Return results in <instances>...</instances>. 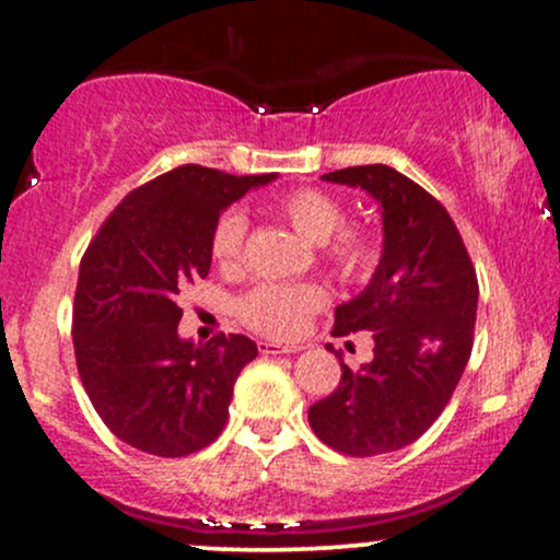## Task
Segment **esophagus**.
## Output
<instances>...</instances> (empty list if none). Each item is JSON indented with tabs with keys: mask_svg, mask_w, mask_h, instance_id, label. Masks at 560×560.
I'll return each instance as SVG.
<instances>
[{
	"mask_svg": "<svg viewBox=\"0 0 560 560\" xmlns=\"http://www.w3.org/2000/svg\"><path fill=\"white\" fill-rule=\"evenodd\" d=\"M260 355H289V352H300V345H279V342H260Z\"/></svg>",
	"mask_w": 560,
	"mask_h": 560,
	"instance_id": "34e87169",
	"label": "esophagus"
}]
</instances>
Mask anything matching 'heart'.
<instances>
[{
    "label": "heart",
    "mask_w": 560,
    "mask_h": 560,
    "mask_svg": "<svg viewBox=\"0 0 560 560\" xmlns=\"http://www.w3.org/2000/svg\"><path fill=\"white\" fill-rule=\"evenodd\" d=\"M276 210L292 223L300 236L326 244V255L342 276H365L376 262V247L361 229H339L345 208L320 189H294L276 202ZM247 236V215L231 208L213 229V258L223 268L240 266ZM326 305L318 284H260L240 302V318L253 331L271 339H294L307 329L311 318Z\"/></svg>",
    "instance_id": "heart-1"
}]
</instances>
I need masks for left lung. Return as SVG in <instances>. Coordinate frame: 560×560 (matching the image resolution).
Returning <instances> with one entry per match:
<instances>
[{
    "label": "left lung",
    "instance_id": "8db88e82",
    "mask_svg": "<svg viewBox=\"0 0 560 560\" xmlns=\"http://www.w3.org/2000/svg\"><path fill=\"white\" fill-rule=\"evenodd\" d=\"M363 189L382 213V258L334 311V337L374 331V361L350 371L307 421L326 445L369 458L410 445L440 419L471 355L479 284L453 218L389 165L320 176Z\"/></svg>",
    "mask_w": 560,
    "mask_h": 560
}]
</instances>
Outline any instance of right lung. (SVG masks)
<instances>
[{
    "label": "right lung",
    "mask_w": 560,
    "mask_h": 560,
    "mask_svg": "<svg viewBox=\"0 0 560 560\" xmlns=\"http://www.w3.org/2000/svg\"><path fill=\"white\" fill-rule=\"evenodd\" d=\"M276 178L182 165L133 189L89 244L73 305L75 363L94 410L126 445L182 458L223 432L234 382L258 345L242 334L182 339L178 292L208 276L223 210Z\"/></svg>",
    "instance_id": "add662e5"
}]
</instances>
